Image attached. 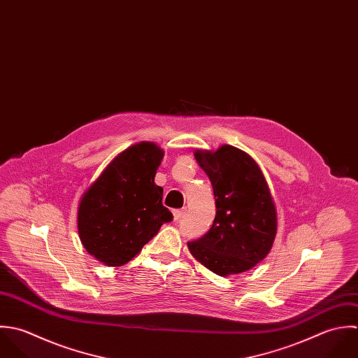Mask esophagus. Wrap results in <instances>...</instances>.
Returning a JSON list of instances; mask_svg holds the SVG:
<instances>
[{
  "mask_svg": "<svg viewBox=\"0 0 358 358\" xmlns=\"http://www.w3.org/2000/svg\"><path fill=\"white\" fill-rule=\"evenodd\" d=\"M185 213H186V208H182V210H173V211H172V214H173V220H175V221H179V220L185 215Z\"/></svg>",
  "mask_w": 358,
  "mask_h": 358,
  "instance_id": "34e87169",
  "label": "esophagus"
}]
</instances>
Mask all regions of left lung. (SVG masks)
Returning <instances> with one entry per match:
<instances>
[{"instance_id":"left-lung-1","label":"left lung","mask_w":358,"mask_h":358,"mask_svg":"<svg viewBox=\"0 0 358 358\" xmlns=\"http://www.w3.org/2000/svg\"><path fill=\"white\" fill-rule=\"evenodd\" d=\"M194 157L211 180L217 214L203 238L187 243L189 251L220 276L245 272L269 254L276 236V208L264 173L247 152L228 144L196 150Z\"/></svg>"}]
</instances>
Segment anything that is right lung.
Here are the masks:
<instances>
[{
  "label": "right lung",
  "mask_w": 358,
  "mask_h": 358,
  "mask_svg": "<svg viewBox=\"0 0 358 358\" xmlns=\"http://www.w3.org/2000/svg\"><path fill=\"white\" fill-rule=\"evenodd\" d=\"M164 150L140 141L120 152L86 189L78 208L79 238L89 254L108 266H122L154 238L171 211L164 189L154 182Z\"/></svg>",
  "instance_id": "1"
}]
</instances>
